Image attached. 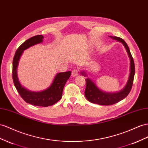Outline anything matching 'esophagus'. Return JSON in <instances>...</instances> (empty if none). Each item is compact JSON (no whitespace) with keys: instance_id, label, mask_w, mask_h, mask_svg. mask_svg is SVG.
<instances>
[{"instance_id":"34e87169","label":"esophagus","mask_w":148,"mask_h":148,"mask_svg":"<svg viewBox=\"0 0 148 148\" xmlns=\"http://www.w3.org/2000/svg\"><path fill=\"white\" fill-rule=\"evenodd\" d=\"M78 74H79V71H78V70H77V69H75L72 71H71V76L73 77H77Z\"/></svg>"}]
</instances>
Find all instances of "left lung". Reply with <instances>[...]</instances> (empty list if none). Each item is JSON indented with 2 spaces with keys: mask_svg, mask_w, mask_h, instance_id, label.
I'll use <instances>...</instances> for the list:
<instances>
[{
  "mask_svg": "<svg viewBox=\"0 0 148 148\" xmlns=\"http://www.w3.org/2000/svg\"><path fill=\"white\" fill-rule=\"evenodd\" d=\"M110 37L118 42H121L125 47L130 60V73L125 86L121 90L114 93H108L102 91L99 88L95 83L93 82L92 79H91L90 78L86 79V89L85 91L86 98L91 103L98 104V105H111L125 98L130 93L131 88H132L135 73L134 60L132 55L131 54L129 47L126 44V43L124 40L119 37H112V36H110ZM80 73L82 75L85 76V77L88 76L86 73L84 71H82Z\"/></svg>",
  "mask_w": 148,
  "mask_h": 148,
  "instance_id": "8db88e82",
  "label": "left lung"
}]
</instances>
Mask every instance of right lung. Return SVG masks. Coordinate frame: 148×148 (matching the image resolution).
<instances>
[{"label": "right lung", "instance_id": "right-lung-1", "mask_svg": "<svg viewBox=\"0 0 148 148\" xmlns=\"http://www.w3.org/2000/svg\"><path fill=\"white\" fill-rule=\"evenodd\" d=\"M43 38L42 35L34 36L27 40L18 48L13 59L12 78L16 89L25 102L34 106L47 107L54 105L62 98L63 88L70 77L71 71L57 73L51 85L41 91H33L25 88L21 85L17 75L18 62L23 51L30 47L42 43Z\"/></svg>", "mask_w": 148, "mask_h": 148}]
</instances>
